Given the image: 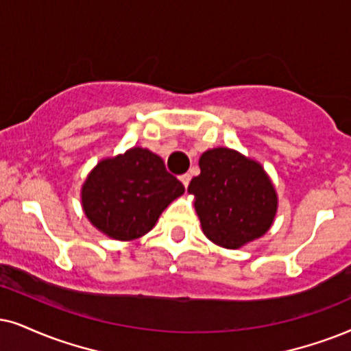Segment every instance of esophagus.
<instances>
[{"mask_svg": "<svg viewBox=\"0 0 351 351\" xmlns=\"http://www.w3.org/2000/svg\"><path fill=\"white\" fill-rule=\"evenodd\" d=\"M180 181H181V183H183L184 188H188V184H189V181H191L189 173H184V175H181L180 176Z\"/></svg>", "mask_w": 351, "mask_h": 351, "instance_id": "obj_1", "label": "esophagus"}]
</instances>
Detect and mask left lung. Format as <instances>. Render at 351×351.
<instances>
[{"label":"left lung","mask_w":351,"mask_h":351,"mask_svg":"<svg viewBox=\"0 0 351 351\" xmlns=\"http://www.w3.org/2000/svg\"><path fill=\"white\" fill-rule=\"evenodd\" d=\"M199 168L201 175L191 180L188 193L214 245L238 250L269 232L278 196L259 162L234 149L215 147L201 155Z\"/></svg>","instance_id":"left-lung-1"}]
</instances>
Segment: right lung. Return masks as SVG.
<instances>
[{
    "label": "right lung",
    "mask_w": 351,
    "mask_h": 351,
    "mask_svg": "<svg viewBox=\"0 0 351 351\" xmlns=\"http://www.w3.org/2000/svg\"><path fill=\"white\" fill-rule=\"evenodd\" d=\"M184 193L162 157L144 147L106 157L87 175L81 206L94 227L117 241H132L155 227L162 212Z\"/></svg>",
    "instance_id": "obj_1"
}]
</instances>
